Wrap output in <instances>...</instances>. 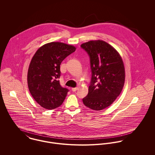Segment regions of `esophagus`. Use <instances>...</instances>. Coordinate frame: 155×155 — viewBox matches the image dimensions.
Returning a JSON list of instances; mask_svg holds the SVG:
<instances>
[{
  "instance_id": "esophagus-1",
  "label": "esophagus",
  "mask_w": 155,
  "mask_h": 155,
  "mask_svg": "<svg viewBox=\"0 0 155 155\" xmlns=\"http://www.w3.org/2000/svg\"><path fill=\"white\" fill-rule=\"evenodd\" d=\"M78 87H76V88H73L71 89V90H72V91L75 92V91H76L78 90Z\"/></svg>"
}]
</instances>
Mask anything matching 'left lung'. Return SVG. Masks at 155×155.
Instances as JSON below:
<instances>
[{
	"mask_svg": "<svg viewBox=\"0 0 155 155\" xmlns=\"http://www.w3.org/2000/svg\"><path fill=\"white\" fill-rule=\"evenodd\" d=\"M88 54L92 76L88 94L82 99L94 110H103L114 101L125 83V67L117 51L107 42L97 40L82 44Z\"/></svg>",
	"mask_w": 155,
	"mask_h": 155,
	"instance_id": "8db88e82",
	"label": "left lung"
}]
</instances>
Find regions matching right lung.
I'll use <instances>...</instances> for the list:
<instances>
[{
    "instance_id": "add662e5",
    "label": "right lung",
    "mask_w": 155,
    "mask_h": 155,
    "mask_svg": "<svg viewBox=\"0 0 155 155\" xmlns=\"http://www.w3.org/2000/svg\"><path fill=\"white\" fill-rule=\"evenodd\" d=\"M76 48L61 42H51L39 48L33 57L27 73L31 95L42 107L52 110L62 104L68 89L60 85V64Z\"/></svg>"
}]
</instances>
